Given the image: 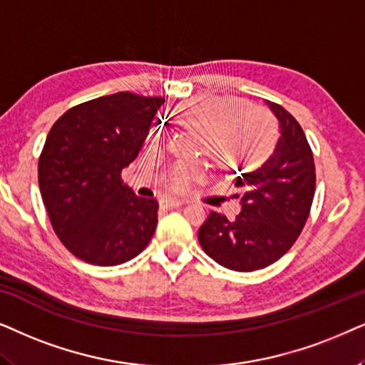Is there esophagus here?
Returning a JSON list of instances; mask_svg holds the SVG:
<instances>
[{"label": "esophagus", "instance_id": "esophagus-1", "mask_svg": "<svg viewBox=\"0 0 365 365\" xmlns=\"http://www.w3.org/2000/svg\"><path fill=\"white\" fill-rule=\"evenodd\" d=\"M185 203V200H180V198H172V197H163L160 198V205L163 208H173V207H180Z\"/></svg>", "mask_w": 365, "mask_h": 365}]
</instances>
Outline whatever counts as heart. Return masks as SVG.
Segmentation results:
<instances>
[{"label": "heart", "instance_id": "b5f03b06", "mask_svg": "<svg viewBox=\"0 0 365 365\" xmlns=\"http://www.w3.org/2000/svg\"><path fill=\"white\" fill-rule=\"evenodd\" d=\"M180 123L203 135L205 150L223 162H233L249 155L259 143L262 125L257 115L239 110L228 100L200 98L178 108ZM205 175L202 163H177L168 172V187L183 190Z\"/></svg>", "mask_w": 365, "mask_h": 365}]
</instances>
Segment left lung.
<instances>
[{
	"mask_svg": "<svg viewBox=\"0 0 365 365\" xmlns=\"http://www.w3.org/2000/svg\"><path fill=\"white\" fill-rule=\"evenodd\" d=\"M264 103L277 121V137L262 162L239 167L235 198H240V213L228 220L212 212L198 230L205 254L237 272L264 269L294 245L315 192L314 155L302 126L280 105Z\"/></svg>",
	"mask_w": 365,
	"mask_h": 365,
	"instance_id": "obj_1",
	"label": "left lung"
}]
</instances>
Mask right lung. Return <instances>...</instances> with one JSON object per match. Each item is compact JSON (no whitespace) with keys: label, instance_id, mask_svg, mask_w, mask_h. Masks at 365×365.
<instances>
[{"label":"right lung","instance_id":"obj_1","mask_svg":"<svg viewBox=\"0 0 365 365\" xmlns=\"http://www.w3.org/2000/svg\"><path fill=\"white\" fill-rule=\"evenodd\" d=\"M163 103L162 96L120 91L73 106L51 126L38 182L53 230L78 259L125 264L153 237L157 200L135 195L120 177Z\"/></svg>","mask_w":365,"mask_h":365}]
</instances>
